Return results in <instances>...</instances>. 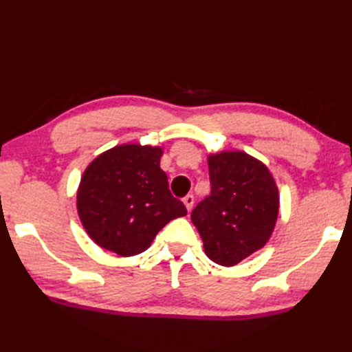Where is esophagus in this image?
Instances as JSON below:
<instances>
[{
	"mask_svg": "<svg viewBox=\"0 0 352 352\" xmlns=\"http://www.w3.org/2000/svg\"><path fill=\"white\" fill-rule=\"evenodd\" d=\"M183 204H184V206H186L188 211L192 210V206H194V195H192V194L184 195V197H183Z\"/></svg>",
	"mask_w": 352,
	"mask_h": 352,
	"instance_id": "esophagus-1",
	"label": "esophagus"
}]
</instances>
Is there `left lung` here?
Here are the masks:
<instances>
[{"label":"left lung","mask_w":352,"mask_h":352,"mask_svg":"<svg viewBox=\"0 0 352 352\" xmlns=\"http://www.w3.org/2000/svg\"><path fill=\"white\" fill-rule=\"evenodd\" d=\"M211 194L190 212L208 258L219 265L239 264L270 239L279 195L270 170L243 152L210 155Z\"/></svg>","instance_id":"obj_1"}]
</instances>
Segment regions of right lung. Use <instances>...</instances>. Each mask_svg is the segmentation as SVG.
Instances as JSON below:
<instances>
[{
	"label": "right lung",
	"instance_id": "add662e5",
	"mask_svg": "<svg viewBox=\"0 0 352 352\" xmlns=\"http://www.w3.org/2000/svg\"><path fill=\"white\" fill-rule=\"evenodd\" d=\"M162 155V147L116 146L83 172L77 212L99 247L119 256L140 254L166 223L186 216V206L170 194L160 168Z\"/></svg>",
	"mask_w": 352,
	"mask_h": 352
}]
</instances>
